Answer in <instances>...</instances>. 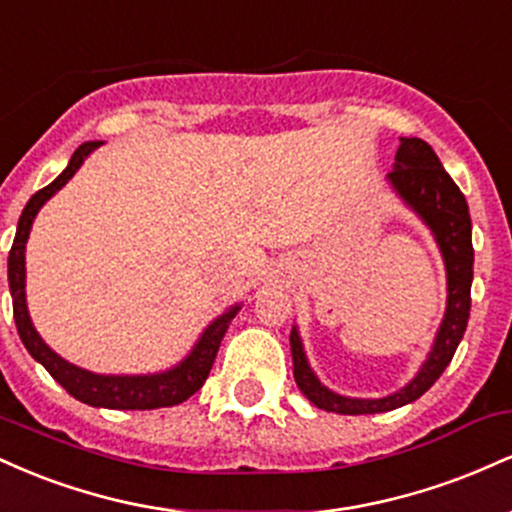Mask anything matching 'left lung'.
Listing matches in <instances>:
<instances>
[{
    "instance_id": "8db88e82",
    "label": "left lung",
    "mask_w": 512,
    "mask_h": 512,
    "mask_svg": "<svg viewBox=\"0 0 512 512\" xmlns=\"http://www.w3.org/2000/svg\"><path fill=\"white\" fill-rule=\"evenodd\" d=\"M385 180L399 202L419 216L436 240L445 264V284H448L445 315L440 320L431 351L414 378L385 397H346L330 390L310 366L301 332L293 325L289 339L296 385L317 409L334 411V414H383V411L399 409L419 399L443 375L455 356L462 334L467 330L469 308H472V219H469L467 199L440 166L436 151L424 139L399 137L395 166Z\"/></svg>"
}]
</instances>
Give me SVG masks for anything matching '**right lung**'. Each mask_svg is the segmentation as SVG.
Wrapping results in <instances>:
<instances>
[{
    "mask_svg": "<svg viewBox=\"0 0 512 512\" xmlns=\"http://www.w3.org/2000/svg\"><path fill=\"white\" fill-rule=\"evenodd\" d=\"M103 146V142H86L74 151V156L69 158V166L50 182L48 187L38 190L28 199V204L21 211L19 228H16L14 245L9 252V291H11V303H14V320L16 330L26 351L35 361L40 363L52 378L60 383L64 390L69 392L74 399L88 404V407H103V409H161V407H175V404L185 402L187 397H192L199 387L207 380L211 366H214L216 351H219L223 334H226L228 325H231L233 317L238 315L240 305L236 303L231 308H226L219 317L209 322L204 327V332L199 334L195 346L190 349L182 361L175 363L166 370H158V373H134V375H105V373H93L81 366H74L67 358H62L57 351H52L45 339L40 337L38 330L33 327L31 315H28V303H26V243L31 236V228L38 211L43 209V204L48 202L74 178L76 170L81 168V163L86 161L93 151Z\"/></svg>",
    "mask_w": 512,
    "mask_h": 512,
    "instance_id": "obj_1",
    "label": "right lung"
}]
</instances>
